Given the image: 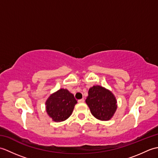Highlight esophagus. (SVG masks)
I'll return each mask as SVG.
<instances>
[{
  "label": "esophagus",
  "instance_id": "obj_1",
  "mask_svg": "<svg viewBox=\"0 0 158 158\" xmlns=\"http://www.w3.org/2000/svg\"><path fill=\"white\" fill-rule=\"evenodd\" d=\"M78 102H79V103H83V102H84V99L81 98V99L78 100Z\"/></svg>",
  "mask_w": 158,
  "mask_h": 158
}]
</instances>
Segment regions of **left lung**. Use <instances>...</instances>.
Wrapping results in <instances>:
<instances>
[{
  "label": "left lung",
  "instance_id": "1",
  "mask_svg": "<svg viewBox=\"0 0 158 158\" xmlns=\"http://www.w3.org/2000/svg\"><path fill=\"white\" fill-rule=\"evenodd\" d=\"M85 102L92 115L99 120H109L117 109L115 96L109 90L99 85L89 89Z\"/></svg>",
  "mask_w": 158,
  "mask_h": 158
}]
</instances>
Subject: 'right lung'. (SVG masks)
Masks as SVG:
<instances>
[{
	"mask_svg": "<svg viewBox=\"0 0 158 158\" xmlns=\"http://www.w3.org/2000/svg\"><path fill=\"white\" fill-rule=\"evenodd\" d=\"M77 103L73 94L66 89H60L46 101V110L54 122H63L71 115Z\"/></svg>",
	"mask_w": 158,
	"mask_h": 158,
	"instance_id": "add662e5",
	"label": "right lung"
}]
</instances>
